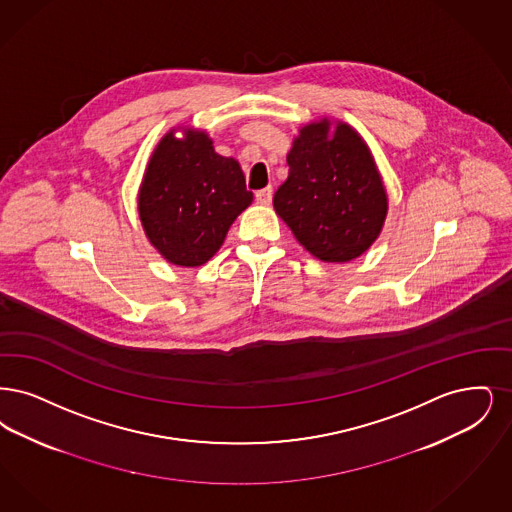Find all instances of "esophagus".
I'll return each mask as SVG.
<instances>
[{
    "label": "esophagus",
    "mask_w": 512,
    "mask_h": 512,
    "mask_svg": "<svg viewBox=\"0 0 512 512\" xmlns=\"http://www.w3.org/2000/svg\"><path fill=\"white\" fill-rule=\"evenodd\" d=\"M271 199H273V189H271V187L256 191V200H258L260 204H271Z\"/></svg>",
    "instance_id": "esophagus-1"
}]
</instances>
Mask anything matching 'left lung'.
I'll return each mask as SVG.
<instances>
[{
	"label": "left lung",
	"mask_w": 512,
	"mask_h": 512,
	"mask_svg": "<svg viewBox=\"0 0 512 512\" xmlns=\"http://www.w3.org/2000/svg\"><path fill=\"white\" fill-rule=\"evenodd\" d=\"M289 178L275 191V212L298 243L323 262H350L375 243L388 202L363 139L346 124L329 137V122L300 130Z\"/></svg>",
	"instance_id": "left-lung-1"
}]
</instances>
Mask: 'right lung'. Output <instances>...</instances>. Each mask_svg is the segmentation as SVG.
<instances>
[{"instance_id":"add662e5","label":"right lung","mask_w":512,"mask_h":512,"mask_svg":"<svg viewBox=\"0 0 512 512\" xmlns=\"http://www.w3.org/2000/svg\"><path fill=\"white\" fill-rule=\"evenodd\" d=\"M252 202L235 158L218 155L208 135L168 134L156 147L139 191V216L149 241L176 266L208 262Z\"/></svg>"}]
</instances>
